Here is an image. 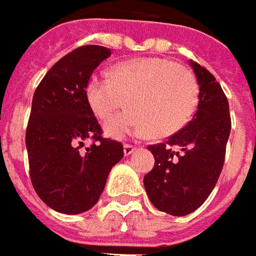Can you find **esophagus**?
Instances as JSON below:
<instances>
[{
	"label": "esophagus",
	"instance_id": "34e87169",
	"mask_svg": "<svg viewBox=\"0 0 256 256\" xmlns=\"http://www.w3.org/2000/svg\"><path fill=\"white\" fill-rule=\"evenodd\" d=\"M136 150V147L133 144H124V147H123V152H124V156H130L133 152Z\"/></svg>",
	"mask_w": 256,
	"mask_h": 256
}]
</instances>
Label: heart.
<instances>
[{
    "instance_id": "heart-1",
    "label": "heart",
    "mask_w": 256,
    "mask_h": 256,
    "mask_svg": "<svg viewBox=\"0 0 256 256\" xmlns=\"http://www.w3.org/2000/svg\"><path fill=\"white\" fill-rule=\"evenodd\" d=\"M92 112L106 120L126 103L130 109L106 124L112 137H167L182 128L198 103V88L188 69L164 58H137L94 74L84 88Z\"/></svg>"
}]
</instances>
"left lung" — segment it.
Wrapping results in <instances>:
<instances>
[{
  "mask_svg": "<svg viewBox=\"0 0 256 256\" xmlns=\"http://www.w3.org/2000/svg\"><path fill=\"white\" fill-rule=\"evenodd\" d=\"M200 86L198 108L167 142L150 144L154 167L144 176L146 192L157 210L187 216L204 204L225 162L231 132L228 99L212 74L191 62Z\"/></svg>",
  "mask_w": 256,
  "mask_h": 256,
  "instance_id": "left-lung-1",
  "label": "left lung"
}]
</instances>
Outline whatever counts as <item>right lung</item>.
Wrapping results in <instances>:
<instances>
[{"label": "right lung", "mask_w": 256, "mask_h": 256, "mask_svg": "<svg viewBox=\"0 0 256 256\" xmlns=\"http://www.w3.org/2000/svg\"><path fill=\"white\" fill-rule=\"evenodd\" d=\"M110 49L84 45L59 59L32 99L25 134L30 177L40 198L62 214H80L98 202L123 144L104 138L84 88ZM84 140L92 144L82 150Z\"/></svg>", "instance_id": "right-lung-1"}]
</instances>
